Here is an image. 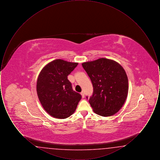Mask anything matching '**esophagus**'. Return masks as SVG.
<instances>
[{
  "instance_id": "34e87169",
  "label": "esophagus",
  "mask_w": 160,
  "mask_h": 160,
  "mask_svg": "<svg viewBox=\"0 0 160 160\" xmlns=\"http://www.w3.org/2000/svg\"><path fill=\"white\" fill-rule=\"evenodd\" d=\"M80 94H81V95H82V98H84V92L83 91L82 92L80 93Z\"/></svg>"
}]
</instances>
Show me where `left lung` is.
Listing matches in <instances>:
<instances>
[{"label": "left lung", "instance_id": "obj_1", "mask_svg": "<svg viewBox=\"0 0 160 160\" xmlns=\"http://www.w3.org/2000/svg\"><path fill=\"white\" fill-rule=\"evenodd\" d=\"M82 66L93 88L89 100L93 111L102 116L118 112L128 92V80L124 69L117 62L106 58L83 62Z\"/></svg>", "mask_w": 160, "mask_h": 160}]
</instances>
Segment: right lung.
Wrapping results in <instances>:
<instances>
[{"label":"right lung","mask_w":160,"mask_h":160,"mask_svg":"<svg viewBox=\"0 0 160 160\" xmlns=\"http://www.w3.org/2000/svg\"><path fill=\"white\" fill-rule=\"evenodd\" d=\"M78 65L62 59L47 64L41 71L37 83L38 98L44 109L54 118L65 119L73 114L82 98L74 91L67 76Z\"/></svg>","instance_id":"1"}]
</instances>
